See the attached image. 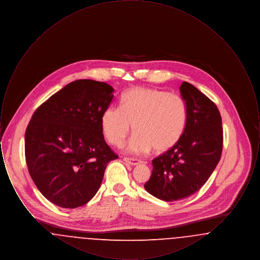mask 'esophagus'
Instances as JSON below:
<instances>
[{
    "instance_id": "34e87169",
    "label": "esophagus",
    "mask_w": 260,
    "mask_h": 260,
    "mask_svg": "<svg viewBox=\"0 0 260 260\" xmlns=\"http://www.w3.org/2000/svg\"><path fill=\"white\" fill-rule=\"evenodd\" d=\"M124 161H125V162H127L128 165H131V166H137V165L141 164L140 160L134 159V158H124Z\"/></svg>"
}]
</instances>
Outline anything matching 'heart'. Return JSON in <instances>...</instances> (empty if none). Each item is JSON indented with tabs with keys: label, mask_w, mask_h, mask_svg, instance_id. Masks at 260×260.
I'll return each instance as SVG.
<instances>
[{
	"label": "heart",
	"mask_w": 260,
	"mask_h": 260,
	"mask_svg": "<svg viewBox=\"0 0 260 260\" xmlns=\"http://www.w3.org/2000/svg\"><path fill=\"white\" fill-rule=\"evenodd\" d=\"M184 101L174 93L149 87H134L121 96L120 107H110L101 119L102 133L114 146H121L132 131L136 134L126 152L144 154L151 149L166 152L178 143L185 129Z\"/></svg>",
	"instance_id": "b5f03b06"
}]
</instances>
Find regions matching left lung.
<instances>
[{"instance_id":"left-lung-1","label":"left lung","mask_w":260,"mask_h":260,"mask_svg":"<svg viewBox=\"0 0 260 260\" xmlns=\"http://www.w3.org/2000/svg\"><path fill=\"white\" fill-rule=\"evenodd\" d=\"M179 89L187 111L183 136L152 161V174L144 185L149 194L165 202L196 193L210 178L222 152V121L216 105L187 82Z\"/></svg>"}]
</instances>
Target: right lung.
Instances as JSON below:
<instances>
[{
    "mask_svg": "<svg viewBox=\"0 0 260 260\" xmlns=\"http://www.w3.org/2000/svg\"><path fill=\"white\" fill-rule=\"evenodd\" d=\"M113 92L106 83L77 80L44 102L26 128L30 176L43 196L60 208H79L93 198L108 162L118 159L101 127Z\"/></svg>",
    "mask_w": 260,
    "mask_h": 260,
    "instance_id": "right-lung-1",
    "label": "right lung"
}]
</instances>
